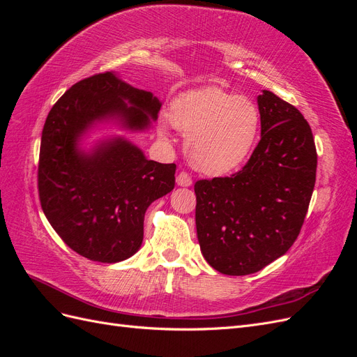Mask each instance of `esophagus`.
<instances>
[{
    "label": "esophagus",
    "instance_id": "obj_1",
    "mask_svg": "<svg viewBox=\"0 0 357 357\" xmlns=\"http://www.w3.org/2000/svg\"><path fill=\"white\" fill-rule=\"evenodd\" d=\"M177 185L178 186H183V188H188V186H192V177L188 174V172H185V171H181V172H178V176H177Z\"/></svg>",
    "mask_w": 357,
    "mask_h": 357
}]
</instances>
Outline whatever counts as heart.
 <instances>
[{
  "mask_svg": "<svg viewBox=\"0 0 357 357\" xmlns=\"http://www.w3.org/2000/svg\"><path fill=\"white\" fill-rule=\"evenodd\" d=\"M172 125L186 134L190 165L208 176H223L241 167L250 156L261 131L257 105L220 88L183 93L172 102ZM160 132H167L162 122Z\"/></svg>",
  "mask_w": 357,
  "mask_h": 357,
  "instance_id": "b5f03b06",
  "label": "heart"
}]
</instances>
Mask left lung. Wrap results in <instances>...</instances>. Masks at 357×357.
<instances>
[{
  "label": "left lung",
  "mask_w": 357,
  "mask_h": 357,
  "mask_svg": "<svg viewBox=\"0 0 357 357\" xmlns=\"http://www.w3.org/2000/svg\"><path fill=\"white\" fill-rule=\"evenodd\" d=\"M261 142L231 177L198 180L197 234L215 271H261L295 243L316 183L317 152L308 122L269 91L257 96Z\"/></svg>",
  "instance_id": "left-lung-1"
}]
</instances>
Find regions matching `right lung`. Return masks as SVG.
Wrapping results in <instances>:
<instances>
[{"label": "right lung", "mask_w": 357, "mask_h": 357, "mask_svg": "<svg viewBox=\"0 0 357 357\" xmlns=\"http://www.w3.org/2000/svg\"><path fill=\"white\" fill-rule=\"evenodd\" d=\"M160 101L114 73L83 79L47 114L41 134L38 197L52 228L75 253L116 264L138 252L149 205L176 185V164L149 160L131 142L114 137L91 152L80 147L93 125L117 121L144 131Z\"/></svg>", "instance_id": "1"}]
</instances>
